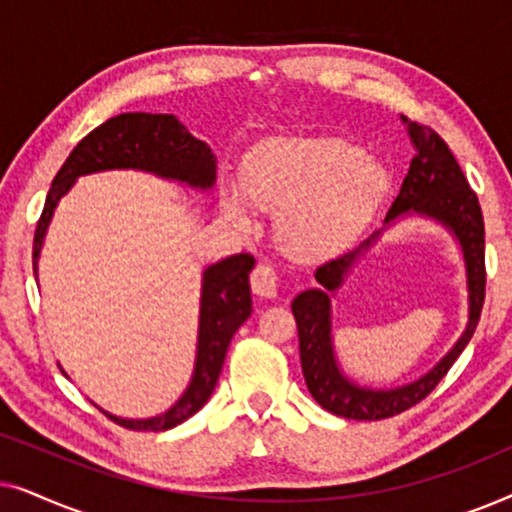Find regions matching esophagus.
I'll list each match as a JSON object with an SVG mask.
<instances>
[{"mask_svg": "<svg viewBox=\"0 0 512 512\" xmlns=\"http://www.w3.org/2000/svg\"><path fill=\"white\" fill-rule=\"evenodd\" d=\"M251 289L261 298H275L277 296V272L268 263H258L254 272H251Z\"/></svg>", "mask_w": 512, "mask_h": 512, "instance_id": "34e87169", "label": "esophagus"}]
</instances>
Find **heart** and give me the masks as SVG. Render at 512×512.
I'll return each instance as SVG.
<instances>
[{
    "label": "heart",
    "mask_w": 512,
    "mask_h": 512,
    "mask_svg": "<svg viewBox=\"0 0 512 512\" xmlns=\"http://www.w3.org/2000/svg\"><path fill=\"white\" fill-rule=\"evenodd\" d=\"M251 205L279 214V237L296 254H326L354 242L387 198L389 174L338 137L275 139L251 153L242 172ZM223 214L249 228L235 193H223Z\"/></svg>",
    "instance_id": "obj_1"
}]
</instances>
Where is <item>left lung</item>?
<instances>
[{
    "mask_svg": "<svg viewBox=\"0 0 512 512\" xmlns=\"http://www.w3.org/2000/svg\"><path fill=\"white\" fill-rule=\"evenodd\" d=\"M408 128V135L415 146V156L410 160V170L405 174L401 191H398L394 205L384 223L396 221L405 214H424L450 228L461 244L466 261V284H468V324L443 361L429 373L419 377L417 382L405 387L375 391L366 387H356L349 382L338 368L331 340V293L342 284V277L352 268L356 258L377 240L380 230L370 235L366 242L359 244L354 251H347L333 261L319 265L317 277L319 289H307L293 298L291 310L298 324L300 342V363H303L305 384L310 389L314 401L333 415L356 419V422H377L401 412L410 410L412 405L424 401L438 382L447 375L452 363L464 352L468 340L473 338L478 328L482 303H485V221L478 195L461 172L457 158L452 156L445 139L431 130L429 125L410 121L401 116Z\"/></svg>",
    "mask_w": 512,
    "mask_h": 512,
    "instance_id": "8db88e82",
    "label": "left lung"
}]
</instances>
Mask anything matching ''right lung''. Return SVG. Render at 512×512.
Returning <instances> with one entry per match:
<instances>
[{
	"mask_svg": "<svg viewBox=\"0 0 512 512\" xmlns=\"http://www.w3.org/2000/svg\"><path fill=\"white\" fill-rule=\"evenodd\" d=\"M121 167L186 181L188 186L195 188H212L216 179V158L212 149L195 139L174 116L135 111V114L109 118L74 146L65 165L55 174L51 191L46 195L44 212L34 230V275H37L39 251L48 223H51L60 198L72 188L76 177L102 170H121ZM254 263L251 254H235L205 270L200 298L198 354H195V370L184 396L163 415L151 419H121L102 410L104 415L132 431H167L186 422L209 401L216 382H219L230 340L251 314L249 272Z\"/></svg>",
	"mask_w": 512,
	"mask_h": 512,
	"instance_id": "1",
	"label": "right lung"
}]
</instances>
